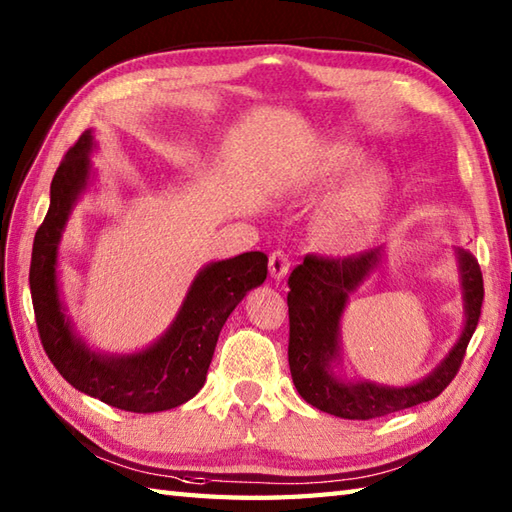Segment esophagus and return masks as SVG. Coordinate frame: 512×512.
<instances>
[{
	"mask_svg": "<svg viewBox=\"0 0 512 512\" xmlns=\"http://www.w3.org/2000/svg\"><path fill=\"white\" fill-rule=\"evenodd\" d=\"M270 277H273L275 281H281L290 270V262H288V255L281 253V250H275L273 255H270Z\"/></svg>",
	"mask_w": 512,
	"mask_h": 512,
	"instance_id": "34e87169",
	"label": "esophagus"
}]
</instances>
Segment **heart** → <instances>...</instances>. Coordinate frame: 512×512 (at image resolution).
<instances>
[{"mask_svg": "<svg viewBox=\"0 0 512 512\" xmlns=\"http://www.w3.org/2000/svg\"><path fill=\"white\" fill-rule=\"evenodd\" d=\"M367 165V151L343 143L334 145L306 178L299 182L297 193L308 200H323L341 184L350 183L323 206L314 235L319 244L334 255H354L378 235L385 220L391 178L385 167Z\"/></svg>", "mask_w": 512, "mask_h": 512, "instance_id": "obj_1", "label": "heart"}]
</instances>
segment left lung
<instances>
[{
    "label": "left lung",
    "mask_w": 512,
    "mask_h": 512,
    "mask_svg": "<svg viewBox=\"0 0 512 512\" xmlns=\"http://www.w3.org/2000/svg\"><path fill=\"white\" fill-rule=\"evenodd\" d=\"M453 255L460 273L464 328L440 365L418 383L405 387L354 380L341 374V317L354 292L383 266L385 248L365 250L345 259L317 255L303 259L288 279V363L301 398L345 420L389 416L438 398L458 374L484 301V281L477 259L464 248H455Z\"/></svg>",
    "instance_id": "1"
}]
</instances>
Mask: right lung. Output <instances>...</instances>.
<instances>
[{
  "mask_svg": "<svg viewBox=\"0 0 512 512\" xmlns=\"http://www.w3.org/2000/svg\"><path fill=\"white\" fill-rule=\"evenodd\" d=\"M92 129L68 149L50 184V209L37 228L30 262L32 308L46 350L68 383L116 409L167 411L202 389L228 314L248 290L264 284L268 257L250 250L211 262L195 275L167 332L134 354L96 352L74 330L59 290V244L76 200L92 182Z\"/></svg>",
  "mask_w": 512,
  "mask_h": 512,
  "instance_id": "1",
  "label": "right lung"
}]
</instances>
